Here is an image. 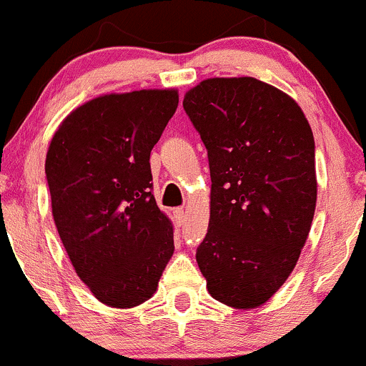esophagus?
<instances>
[{
    "instance_id": "obj_1",
    "label": "esophagus",
    "mask_w": 366,
    "mask_h": 366,
    "mask_svg": "<svg viewBox=\"0 0 366 366\" xmlns=\"http://www.w3.org/2000/svg\"><path fill=\"white\" fill-rule=\"evenodd\" d=\"M174 218H175V224L184 225V222H186V212H184V208H175Z\"/></svg>"
}]
</instances>
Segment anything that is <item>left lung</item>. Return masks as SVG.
I'll return each mask as SVG.
<instances>
[{
	"mask_svg": "<svg viewBox=\"0 0 366 366\" xmlns=\"http://www.w3.org/2000/svg\"><path fill=\"white\" fill-rule=\"evenodd\" d=\"M184 110L208 149L209 224L196 262L213 300L267 303L292 274L317 207L315 139L289 94L254 77L204 79Z\"/></svg>",
	"mask_w": 366,
	"mask_h": 366,
	"instance_id": "obj_1",
	"label": "left lung"
}]
</instances>
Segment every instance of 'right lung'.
<instances>
[{
	"mask_svg": "<svg viewBox=\"0 0 366 366\" xmlns=\"http://www.w3.org/2000/svg\"><path fill=\"white\" fill-rule=\"evenodd\" d=\"M177 104L174 87L98 96L63 119L46 153L63 247L110 308L153 297L174 254V225L151 194L149 154Z\"/></svg>",
	"mask_w": 366,
	"mask_h": 366,
	"instance_id": "right-lung-1",
	"label": "right lung"
}]
</instances>
